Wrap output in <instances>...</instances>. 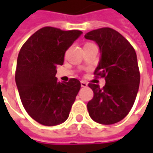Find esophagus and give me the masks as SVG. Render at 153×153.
<instances>
[{
	"instance_id": "1",
	"label": "esophagus",
	"mask_w": 153,
	"mask_h": 153,
	"mask_svg": "<svg viewBox=\"0 0 153 153\" xmlns=\"http://www.w3.org/2000/svg\"><path fill=\"white\" fill-rule=\"evenodd\" d=\"M81 86L83 87V88H86L88 86V83L86 82L85 81H81Z\"/></svg>"
}]
</instances>
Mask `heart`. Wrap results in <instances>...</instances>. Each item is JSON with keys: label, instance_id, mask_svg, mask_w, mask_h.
<instances>
[{"label": "heart", "instance_id": "1", "mask_svg": "<svg viewBox=\"0 0 153 153\" xmlns=\"http://www.w3.org/2000/svg\"><path fill=\"white\" fill-rule=\"evenodd\" d=\"M90 44H92V43H89V42H88V43H86L84 46H87V45H90Z\"/></svg>", "mask_w": 153, "mask_h": 153}]
</instances>
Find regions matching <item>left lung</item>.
Returning <instances> with one entry per match:
<instances>
[{"mask_svg":"<svg viewBox=\"0 0 153 153\" xmlns=\"http://www.w3.org/2000/svg\"><path fill=\"white\" fill-rule=\"evenodd\" d=\"M84 37L99 45L101 56L94 74L105 80L102 88L88 84L94 97L88 103V111L96 123L113 124L128 114L138 93L140 76L136 53L128 40L111 28L91 30Z\"/></svg>","mask_w":153,"mask_h":153,"instance_id":"8db88e82","label":"left lung"}]
</instances>
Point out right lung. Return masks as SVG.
<instances>
[{
  "instance_id": "add662e5",
  "label": "right lung",
  "mask_w": 153,
  "mask_h": 153,
  "mask_svg": "<svg viewBox=\"0 0 153 153\" xmlns=\"http://www.w3.org/2000/svg\"><path fill=\"white\" fill-rule=\"evenodd\" d=\"M82 33L43 27L19 51L15 81L21 102L27 113L42 125L54 126L66 120L81 88L79 80L59 82L55 75L66 50Z\"/></svg>"
}]
</instances>
